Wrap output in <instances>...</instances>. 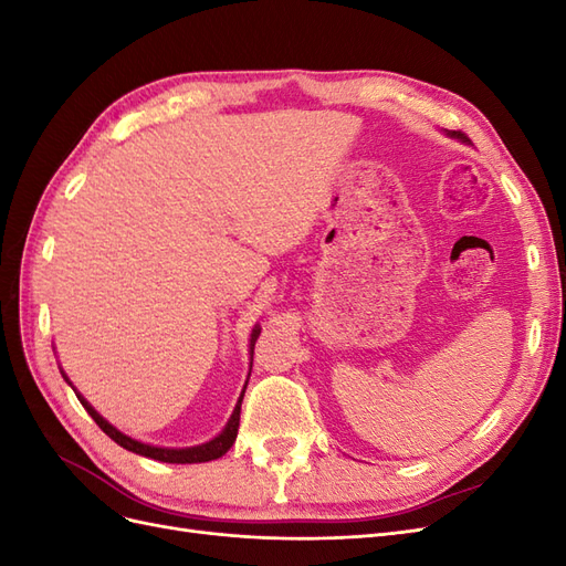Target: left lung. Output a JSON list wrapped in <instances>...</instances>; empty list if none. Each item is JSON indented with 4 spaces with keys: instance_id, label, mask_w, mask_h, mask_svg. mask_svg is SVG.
Listing matches in <instances>:
<instances>
[{
    "instance_id": "1",
    "label": "left lung",
    "mask_w": 566,
    "mask_h": 566,
    "mask_svg": "<svg viewBox=\"0 0 566 566\" xmlns=\"http://www.w3.org/2000/svg\"><path fill=\"white\" fill-rule=\"evenodd\" d=\"M447 134L451 136V139H458V142H462V144L468 142V136H465V134H460V132H447Z\"/></svg>"
}]
</instances>
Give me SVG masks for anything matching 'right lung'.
<instances>
[{
  "label": "right lung",
  "mask_w": 566,
  "mask_h": 566,
  "mask_svg": "<svg viewBox=\"0 0 566 566\" xmlns=\"http://www.w3.org/2000/svg\"><path fill=\"white\" fill-rule=\"evenodd\" d=\"M260 333H262L260 325H254L252 333H250V354H252V347H254L256 337H260ZM250 368H252V366H250ZM61 373H63V370H61ZM63 378H65L67 385L73 387V382L67 380L65 373H63ZM245 387H248V382H245ZM245 387H243V391H241V397H238V403H235L233 413H231V418H229L224 430H221V432H219L214 439H210V441L198 443V447H186V449L153 447V443H144V441H139V439L127 437L125 432H119L117 427H113L104 416H101L98 410H96L87 399H84L75 387H73V389H75V394H77L80 403L84 406V410H87V413L94 418V422L101 427V430H104L115 443H119V447L132 451V453H139V455H144V458H153V460H160V462H177V465L181 462V465H186V462H208V460H217V458H221V455H224V453L233 447V441H235V437H238V424H241V403H243V397H245Z\"/></svg>",
  "instance_id": "right-lung-1"
}]
</instances>
